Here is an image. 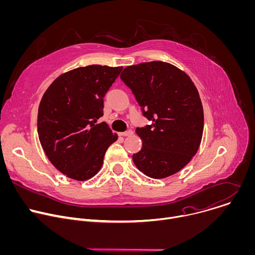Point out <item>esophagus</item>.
Returning a JSON list of instances; mask_svg holds the SVG:
<instances>
[{"label": "esophagus", "mask_w": 255, "mask_h": 255, "mask_svg": "<svg viewBox=\"0 0 255 255\" xmlns=\"http://www.w3.org/2000/svg\"><path fill=\"white\" fill-rule=\"evenodd\" d=\"M133 134V131H131V130H128V131H125V132H121V133H119V135L120 136H130V135H132Z\"/></svg>", "instance_id": "esophagus-1"}]
</instances>
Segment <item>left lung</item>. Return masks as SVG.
Here are the masks:
<instances>
[{
	"mask_svg": "<svg viewBox=\"0 0 255 255\" xmlns=\"http://www.w3.org/2000/svg\"><path fill=\"white\" fill-rule=\"evenodd\" d=\"M151 125L136 128L142 148L133 154L136 167L164 178L185 167L197 153L204 130L199 92L185 71L163 61L124 68L120 76Z\"/></svg>",
	"mask_w": 255,
	"mask_h": 255,
	"instance_id": "left-lung-1",
	"label": "left lung"
}]
</instances>
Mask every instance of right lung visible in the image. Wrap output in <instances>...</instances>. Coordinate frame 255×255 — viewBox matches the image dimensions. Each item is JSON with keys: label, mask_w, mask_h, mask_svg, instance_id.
I'll return each instance as SVG.
<instances>
[{"label": "right lung", "mask_w": 255, "mask_h": 255, "mask_svg": "<svg viewBox=\"0 0 255 255\" xmlns=\"http://www.w3.org/2000/svg\"><path fill=\"white\" fill-rule=\"evenodd\" d=\"M122 66L93 64L59 76L44 93L37 117L41 146L60 172L76 180L98 173L105 153L118 139L104 115V97Z\"/></svg>", "instance_id": "obj_1"}]
</instances>
